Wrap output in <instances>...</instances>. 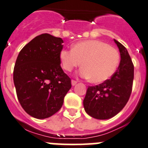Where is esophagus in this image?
Masks as SVG:
<instances>
[{"instance_id":"obj_1","label":"esophagus","mask_w":148,"mask_h":148,"mask_svg":"<svg viewBox=\"0 0 148 148\" xmlns=\"http://www.w3.org/2000/svg\"><path fill=\"white\" fill-rule=\"evenodd\" d=\"M77 82H77V81L73 80V79H72V80H71V85H72L73 86H74V85H75L77 83Z\"/></svg>"}]
</instances>
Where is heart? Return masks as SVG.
Masks as SVG:
<instances>
[{
    "label": "heart",
    "instance_id": "1",
    "mask_svg": "<svg viewBox=\"0 0 148 148\" xmlns=\"http://www.w3.org/2000/svg\"><path fill=\"white\" fill-rule=\"evenodd\" d=\"M59 57L63 69L67 71H71L82 63L81 76L89 78L93 83H101L109 79L115 73L121 60L115 48L99 40L77 43L71 50L62 49Z\"/></svg>",
    "mask_w": 148,
    "mask_h": 148
}]
</instances>
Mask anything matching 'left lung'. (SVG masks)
<instances>
[{"mask_svg": "<svg viewBox=\"0 0 148 148\" xmlns=\"http://www.w3.org/2000/svg\"><path fill=\"white\" fill-rule=\"evenodd\" d=\"M121 53L118 70L110 79L89 86L83 101L85 112L92 118L107 120L123 110L130 98L134 80V65L126 48L114 39Z\"/></svg>", "mask_w": 148, "mask_h": 148, "instance_id": "obj_1", "label": "left lung"}]
</instances>
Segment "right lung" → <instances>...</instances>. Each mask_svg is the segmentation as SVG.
<instances>
[{
    "label": "right lung",
    "mask_w": 148,
    "mask_h": 148,
    "mask_svg": "<svg viewBox=\"0 0 148 148\" xmlns=\"http://www.w3.org/2000/svg\"><path fill=\"white\" fill-rule=\"evenodd\" d=\"M63 41L49 34L35 37L21 49L14 69V83L23 110L37 119L59 111L71 88L60 67Z\"/></svg>",
    "instance_id": "obj_1"
}]
</instances>
